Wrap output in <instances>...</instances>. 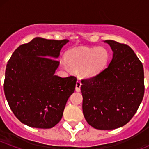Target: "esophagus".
Returning a JSON list of instances; mask_svg holds the SVG:
<instances>
[{
  "label": "esophagus",
  "mask_w": 149,
  "mask_h": 149,
  "mask_svg": "<svg viewBox=\"0 0 149 149\" xmlns=\"http://www.w3.org/2000/svg\"><path fill=\"white\" fill-rule=\"evenodd\" d=\"M81 82L80 81H77V82H76V87H75V89L77 92H80L81 91Z\"/></svg>",
  "instance_id": "obj_1"
}]
</instances>
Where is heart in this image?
<instances>
[{
    "label": "heart",
    "mask_w": 149,
    "mask_h": 149,
    "mask_svg": "<svg viewBox=\"0 0 149 149\" xmlns=\"http://www.w3.org/2000/svg\"><path fill=\"white\" fill-rule=\"evenodd\" d=\"M110 52L106 48H77L71 49L65 54V68L81 69V75L92 77L98 74L108 63Z\"/></svg>",
    "instance_id": "heart-1"
}]
</instances>
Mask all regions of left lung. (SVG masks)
Returning <instances> with one entry per match:
<instances>
[{
    "label": "left lung",
    "mask_w": 149,
    "mask_h": 149,
    "mask_svg": "<svg viewBox=\"0 0 149 149\" xmlns=\"http://www.w3.org/2000/svg\"><path fill=\"white\" fill-rule=\"evenodd\" d=\"M113 51L110 64L98 74L83 79V113L99 130L124 126L137 111L144 96V70L128 45L106 40Z\"/></svg>",
    "instance_id": "left-lung-1"
}]
</instances>
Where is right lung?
<instances>
[{
  "label": "right lung",
  "instance_id": "add662e5",
  "mask_svg": "<svg viewBox=\"0 0 149 149\" xmlns=\"http://www.w3.org/2000/svg\"><path fill=\"white\" fill-rule=\"evenodd\" d=\"M68 39L34 38L13 52L6 65L3 89L9 106L22 123L51 128L62 119L75 89L74 76L55 75L56 60Z\"/></svg>",
  "mask_w": 149,
  "mask_h": 149
}]
</instances>
